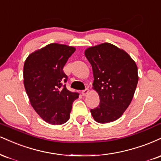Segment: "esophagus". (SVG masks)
Masks as SVG:
<instances>
[{"instance_id": "1", "label": "esophagus", "mask_w": 161, "mask_h": 161, "mask_svg": "<svg viewBox=\"0 0 161 161\" xmlns=\"http://www.w3.org/2000/svg\"><path fill=\"white\" fill-rule=\"evenodd\" d=\"M88 93H89V90H88V88H86V90H83V91H82V96L85 97V96H86L87 94H88Z\"/></svg>"}]
</instances>
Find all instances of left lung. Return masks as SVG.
I'll use <instances>...</instances> for the list:
<instances>
[{"instance_id": "left-lung-1", "label": "left lung", "mask_w": 161, "mask_h": 161, "mask_svg": "<svg viewBox=\"0 0 161 161\" xmlns=\"http://www.w3.org/2000/svg\"><path fill=\"white\" fill-rule=\"evenodd\" d=\"M85 55L92 67L93 88L100 97L99 106L91 113L98 123L115 121L134 95L139 80L136 63L125 51L109 42L88 48Z\"/></svg>"}]
</instances>
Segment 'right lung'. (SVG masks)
<instances>
[{"label": "right lung", "mask_w": 161, "mask_h": 161, "mask_svg": "<svg viewBox=\"0 0 161 161\" xmlns=\"http://www.w3.org/2000/svg\"><path fill=\"white\" fill-rule=\"evenodd\" d=\"M75 51L73 46L51 43L36 50L25 60L24 86L36 113L50 125H63L69 119L73 103L79 97L64 82L67 75L63 68Z\"/></svg>", "instance_id": "obj_1"}]
</instances>
